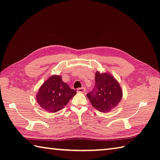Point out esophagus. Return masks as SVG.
<instances>
[{
  "instance_id": "1",
  "label": "esophagus",
  "mask_w": 160,
  "mask_h": 160,
  "mask_svg": "<svg viewBox=\"0 0 160 160\" xmlns=\"http://www.w3.org/2000/svg\"><path fill=\"white\" fill-rule=\"evenodd\" d=\"M78 92H86V88H79L77 89Z\"/></svg>"
}]
</instances>
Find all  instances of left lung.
<instances>
[{
	"label": "left lung",
	"mask_w": 160,
	"mask_h": 160,
	"mask_svg": "<svg viewBox=\"0 0 160 160\" xmlns=\"http://www.w3.org/2000/svg\"><path fill=\"white\" fill-rule=\"evenodd\" d=\"M95 85L87 98L96 109L108 112L116 107L122 96V90L118 81L110 74L95 73Z\"/></svg>",
	"instance_id": "8db88e82"
}]
</instances>
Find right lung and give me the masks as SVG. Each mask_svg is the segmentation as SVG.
I'll use <instances>...</instances> for the list:
<instances>
[{
  "mask_svg": "<svg viewBox=\"0 0 160 160\" xmlns=\"http://www.w3.org/2000/svg\"><path fill=\"white\" fill-rule=\"evenodd\" d=\"M75 95L76 90L63 82L61 76L53 75L42 85L36 99L44 110L56 112L64 108Z\"/></svg>",
  "mask_w": 160,
  "mask_h": 160,
  "instance_id": "right-lung-1",
  "label": "right lung"
}]
</instances>
